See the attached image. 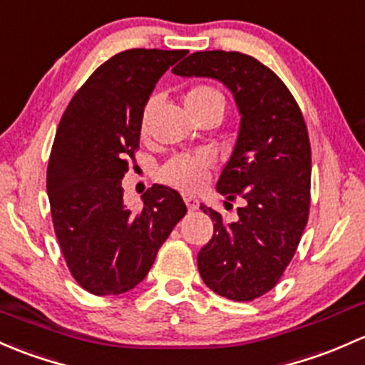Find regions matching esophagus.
Here are the masks:
<instances>
[{"instance_id": "34e87169", "label": "esophagus", "mask_w": 365, "mask_h": 365, "mask_svg": "<svg viewBox=\"0 0 365 365\" xmlns=\"http://www.w3.org/2000/svg\"><path fill=\"white\" fill-rule=\"evenodd\" d=\"M184 202H186L187 205V210H197L198 205H200V202H198V198L195 197V195H190V193H184L182 195Z\"/></svg>"}]
</instances>
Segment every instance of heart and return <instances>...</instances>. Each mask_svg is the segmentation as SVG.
I'll return each instance as SVG.
<instances>
[{"instance_id":"1","label":"heart","mask_w":365,"mask_h":365,"mask_svg":"<svg viewBox=\"0 0 365 365\" xmlns=\"http://www.w3.org/2000/svg\"><path fill=\"white\" fill-rule=\"evenodd\" d=\"M156 101L149 100L142 108L140 115V133L145 135L149 131V123H151L153 108H155ZM184 107L190 112L193 119L210 108H221L223 110L225 100L217 89L210 88V86L198 84L187 89L184 95ZM212 165V158L207 153H197V155H186L178 156L174 160L168 161L163 168H161V178L163 181L174 184V186L181 187V190H198L207 178V170Z\"/></svg>"}]
</instances>
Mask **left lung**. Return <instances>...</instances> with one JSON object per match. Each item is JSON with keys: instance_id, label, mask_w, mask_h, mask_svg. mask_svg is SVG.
Masks as SVG:
<instances>
[{"instance_id": "obj_1", "label": "left lung", "mask_w": 365, "mask_h": 365, "mask_svg": "<svg viewBox=\"0 0 365 365\" xmlns=\"http://www.w3.org/2000/svg\"><path fill=\"white\" fill-rule=\"evenodd\" d=\"M172 73L214 78L234 95L239 133L216 190L244 205L232 223L200 205L214 234L197 262L217 295L253 300L276 287L307 223L311 145L302 112L272 70L240 52H193Z\"/></svg>"}]
</instances>
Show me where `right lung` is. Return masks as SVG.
I'll return each mask as SVG.
<instances>
[{"mask_svg": "<svg viewBox=\"0 0 365 365\" xmlns=\"http://www.w3.org/2000/svg\"><path fill=\"white\" fill-rule=\"evenodd\" d=\"M186 51L130 48L112 56L66 107L47 167L52 223L71 276L89 294L137 287L161 244L186 214L181 195L155 184L142 209L123 200L121 179L135 161L140 115L156 82Z\"/></svg>", "mask_w": 365, "mask_h": 365, "instance_id": "1", "label": "right lung"}]
</instances>
